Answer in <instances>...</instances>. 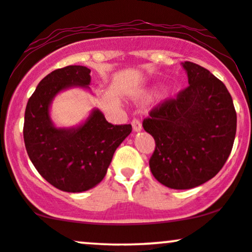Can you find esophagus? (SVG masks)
<instances>
[{"mask_svg": "<svg viewBox=\"0 0 252 252\" xmlns=\"http://www.w3.org/2000/svg\"><path fill=\"white\" fill-rule=\"evenodd\" d=\"M131 126H132V129H134V131H141V130H142V123H141L138 120H136V118L132 120Z\"/></svg>", "mask_w": 252, "mask_h": 252, "instance_id": "esophagus-1", "label": "esophagus"}]
</instances>
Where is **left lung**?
<instances>
[{"label": "left lung", "instance_id": "obj_1", "mask_svg": "<svg viewBox=\"0 0 252 252\" xmlns=\"http://www.w3.org/2000/svg\"><path fill=\"white\" fill-rule=\"evenodd\" d=\"M189 84L150 111L143 128L154 137L153 175L173 189L200 186L218 174L232 150L237 115L224 83L200 65L182 63Z\"/></svg>", "mask_w": 252, "mask_h": 252}]
</instances>
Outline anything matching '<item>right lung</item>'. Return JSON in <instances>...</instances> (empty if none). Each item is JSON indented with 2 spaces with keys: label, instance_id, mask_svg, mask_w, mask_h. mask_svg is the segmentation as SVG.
<instances>
[{
  "label": "right lung",
  "instance_id": "1",
  "mask_svg": "<svg viewBox=\"0 0 252 252\" xmlns=\"http://www.w3.org/2000/svg\"><path fill=\"white\" fill-rule=\"evenodd\" d=\"M91 70L71 65L47 74L28 99L25 111L26 150L40 175L58 189L79 193L103 180L115 150L131 132V124L114 126L102 111L74 128H57L50 116L52 100L71 88L89 89Z\"/></svg>",
  "mask_w": 252,
  "mask_h": 252
}]
</instances>
